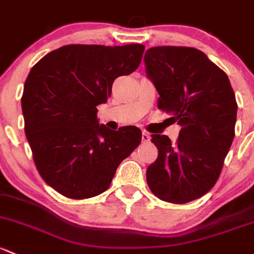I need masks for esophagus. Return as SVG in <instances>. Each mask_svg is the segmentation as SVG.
<instances>
[{
  "mask_svg": "<svg viewBox=\"0 0 254 254\" xmlns=\"http://www.w3.org/2000/svg\"><path fill=\"white\" fill-rule=\"evenodd\" d=\"M149 140H151V136H149L146 131H143L142 132V142H149Z\"/></svg>",
  "mask_w": 254,
  "mask_h": 254,
  "instance_id": "1",
  "label": "esophagus"
}]
</instances>
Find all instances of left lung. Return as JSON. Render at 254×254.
<instances>
[{
    "label": "left lung",
    "mask_w": 254,
    "mask_h": 254,
    "mask_svg": "<svg viewBox=\"0 0 254 254\" xmlns=\"http://www.w3.org/2000/svg\"><path fill=\"white\" fill-rule=\"evenodd\" d=\"M158 107L181 127L176 143L152 134L158 157L146 172L154 196L183 204L217 183L235 136L237 103L228 75L202 51L158 46L145 53Z\"/></svg>",
    "instance_id": "left-lung-1"
}]
</instances>
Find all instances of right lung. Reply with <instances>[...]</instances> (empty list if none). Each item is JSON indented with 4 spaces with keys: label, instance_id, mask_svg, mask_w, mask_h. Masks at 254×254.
Segmentation results:
<instances>
[{
    "label": "right lung",
    "instance_id": "right-lung-1",
    "mask_svg": "<svg viewBox=\"0 0 254 254\" xmlns=\"http://www.w3.org/2000/svg\"><path fill=\"white\" fill-rule=\"evenodd\" d=\"M145 46L66 45L31 68L21 96L25 135L45 183L73 199L109 188L117 168L140 145L136 127L98 124L118 76L137 69Z\"/></svg>",
    "mask_w": 254,
    "mask_h": 254
}]
</instances>
